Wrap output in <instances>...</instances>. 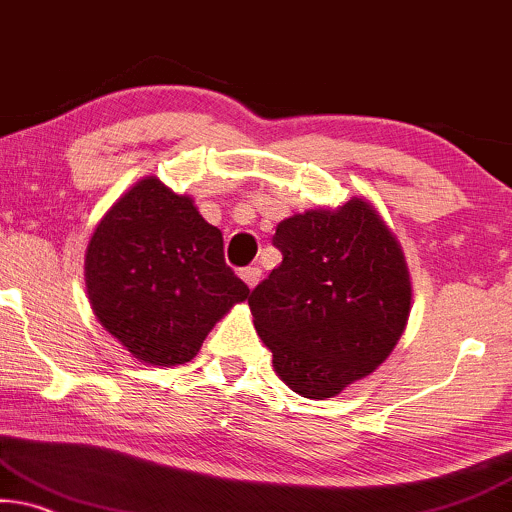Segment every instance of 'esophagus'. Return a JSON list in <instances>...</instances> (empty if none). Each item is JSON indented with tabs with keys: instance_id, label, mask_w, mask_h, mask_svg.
<instances>
[{
	"instance_id": "1",
	"label": "esophagus",
	"mask_w": 512,
	"mask_h": 512,
	"mask_svg": "<svg viewBox=\"0 0 512 512\" xmlns=\"http://www.w3.org/2000/svg\"><path fill=\"white\" fill-rule=\"evenodd\" d=\"M241 278L245 283H248V288H255L257 283H260V278H262V269L260 267H245L241 271Z\"/></svg>"
}]
</instances>
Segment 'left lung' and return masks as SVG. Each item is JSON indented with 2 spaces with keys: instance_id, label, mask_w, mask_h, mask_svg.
Instances as JSON below:
<instances>
[{
  "instance_id": "1",
  "label": "left lung",
  "mask_w": 512,
  "mask_h": 512,
  "mask_svg": "<svg viewBox=\"0 0 512 512\" xmlns=\"http://www.w3.org/2000/svg\"><path fill=\"white\" fill-rule=\"evenodd\" d=\"M283 262L248 297L274 368L307 399L335 397L397 345L411 278L397 236L364 198L276 226Z\"/></svg>"
}]
</instances>
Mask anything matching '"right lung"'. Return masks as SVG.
Segmentation results:
<instances>
[{"instance_id":"add662e5","label":"right lung","mask_w":512,"mask_h":512,"mask_svg":"<svg viewBox=\"0 0 512 512\" xmlns=\"http://www.w3.org/2000/svg\"><path fill=\"white\" fill-rule=\"evenodd\" d=\"M96 319L134 359L186 364L250 288L224 262V238L189 196L146 177L96 224L84 255Z\"/></svg>"}]
</instances>
